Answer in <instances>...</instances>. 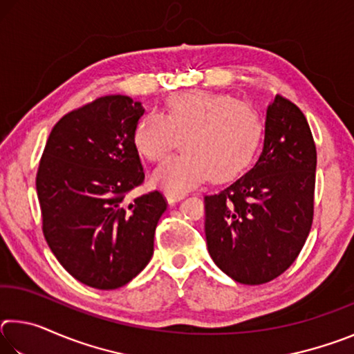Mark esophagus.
Here are the masks:
<instances>
[{
	"label": "esophagus",
	"instance_id": "34e87169",
	"mask_svg": "<svg viewBox=\"0 0 354 354\" xmlns=\"http://www.w3.org/2000/svg\"><path fill=\"white\" fill-rule=\"evenodd\" d=\"M165 198L167 201L170 203V205H175V203H178L179 200L184 198L183 194H170V192H165Z\"/></svg>",
	"mask_w": 354,
	"mask_h": 354
}]
</instances>
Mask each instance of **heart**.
Here are the masks:
<instances>
[{
    "instance_id": "obj_1",
    "label": "heart",
    "mask_w": 354,
    "mask_h": 354,
    "mask_svg": "<svg viewBox=\"0 0 354 354\" xmlns=\"http://www.w3.org/2000/svg\"><path fill=\"white\" fill-rule=\"evenodd\" d=\"M262 120L253 107L231 95L179 92L164 112H147L133 131L142 158L160 162L181 139L183 151L156 170L153 183L170 194H184L205 179L230 183L253 162L262 142Z\"/></svg>"
}]
</instances>
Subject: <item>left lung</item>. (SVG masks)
<instances>
[{
    "instance_id": "obj_1",
    "label": "left lung",
    "mask_w": 354,
    "mask_h": 354,
    "mask_svg": "<svg viewBox=\"0 0 354 354\" xmlns=\"http://www.w3.org/2000/svg\"><path fill=\"white\" fill-rule=\"evenodd\" d=\"M317 149L304 113L283 95L267 107L256 165L205 196L207 251L241 284H263L289 268L314 218Z\"/></svg>"
}]
</instances>
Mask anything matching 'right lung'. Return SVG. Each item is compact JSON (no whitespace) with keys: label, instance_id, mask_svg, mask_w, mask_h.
<instances>
[{"label":"right lung","instance_id":"1","mask_svg":"<svg viewBox=\"0 0 354 354\" xmlns=\"http://www.w3.org/2000/svg\"><path fill=\"white\" fill-rule=\"evenodd\" d=\"M143 112L139 101L107 95L65 113L35 176L48 247L71 277L100 290L118 289L147 267L167 209L159 190L124 200L145 179L133 143Z\"/></svg>","mask_w":354,"mask_h":354}]
</instances>
